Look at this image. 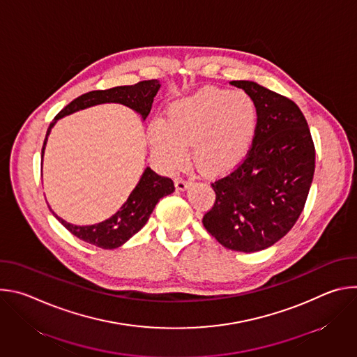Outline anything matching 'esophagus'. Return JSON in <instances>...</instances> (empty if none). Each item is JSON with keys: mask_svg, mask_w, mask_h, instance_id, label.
<instances>
[{"mask_svg": "<svg viewBox=\"0 0 357 357\" xmlns=\"http://www.w3.org/2000/svg\"><path fill=\"white\" fill-rule=\"evenodd\" d=\"M189 185H190V181H186V179H182V178L175 181V186H176L178 190H186L189 188Z\"/></svg>", "mask_w": 357, "mask_h": 357, "instance_id": "esophagus-1", "label": "esophagus"}]
</instances>
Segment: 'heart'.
<instances>
[{"label":"heart","mask_w":357,"mask_h":357,"mask_svg":"<svg viewBox=\"0 0 357 357\" xmlns=\"http://www.w3.org/2000/svg\"><path fill=\"white\" fill-rule=\"evenodd\" d=\"M257 121V105L245 91L202 87L174 100L165 120H152L148 139L168 171H178L186 164L190 145L193 164L200 172L223 175L247 155Z\"/></svg>","instance_id":"1"}]
</instances>
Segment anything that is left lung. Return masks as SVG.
<instances>
[{
	"label": "left lung",
	"mask_w": 357,
	"mask_h": 357,
	"mask_svg": "<svg viewBox=\"0 0 357 357\" xmlns=\"http://www.w3.org/2000/svg\"><path fill=\"white\" fill-rule=\"evenodd\" d=\"M257 105L259 121L245 160L212 183L216 202L203 226L226 248L271 247L295 225L315 172L307 120L292 100L250 80H233Z\"/></svg>",
	"instance_id": "1"
}]
</instances>
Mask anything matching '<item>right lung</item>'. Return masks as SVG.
I'll use <instances>...</instances> for the list:
<instances>
[{"label": "right lung", "instance_id": "add662e5", "mask_svg": "<svg viewBox=\"0 0 357 357\" xmlns=\"http://www.w3.org/2000/svg\"><path fill=\"white\" fill-rule=\"evenodd\" d=\"M161 84L158 80H144L132 86H117L109 90H94L79 96L63 110H61L54 121L50 123L42 146V160L50 130L54 128L59 119L97 105L119 103L130 107L131 110L138 113L142 120H145L151 112L152 101H154V97L157 96ZM174 190L175 186L172 179L161 176L149 167H146L137 186L130 193L128 199L124 202L120 211H117L112 218L105 222L90 226H76L68 223L55 212L52 213L73 236L79 237L80 240L101 248H117L145 226L160 199L171 195Z\"/></svg>", "mask_w": 357, "mask_h": 357}]
</instances>
